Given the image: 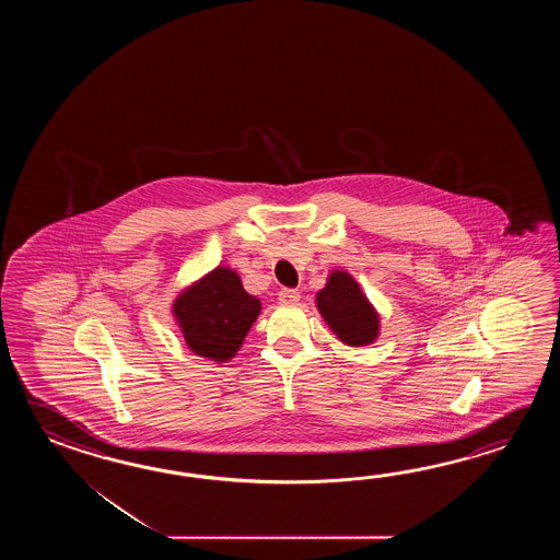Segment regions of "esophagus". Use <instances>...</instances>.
<instances>
[{
    "instance_id": "1",
    "label": "esophagus",
    "mask_w": 560,
    "mask_h": 560,
    "mask_svg": "<svg viewBox=\"0 0 560 560\" xmlns=\"http://www.w3.org/2000/svg\"><path fill=\"white\" fill-rule=\"evenodd\" d=\"M278 300H280V304H284V306H296L298 302H300V292L284 288V290L278 292Z\"/></svg>"
}]
</instances>
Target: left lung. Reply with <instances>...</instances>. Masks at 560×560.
Listing matches in <instances>:
<instances>
[{"label": "left lung", "instance_id": "left-lung-1", "mask_svg": "<svg viewBox=\"0 0 560 560\" xmlns=\"http://www.w3.org/2000/svg\"><path fill=\"white\" fill-rule=\"evenodd\" d=\"M316 308L346 346H370L381 334V314L346 270H332L316 294Z\"/></svg>", "mask_w": 560, "mask_h": 560}]
</instances>
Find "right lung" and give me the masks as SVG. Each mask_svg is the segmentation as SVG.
<instances>
[{"instance_id": "right-lung-1", "label": "right lung", "mask_w": 560, "mask_h": 560, "mask_svg": "<svg viewBox=\"0 0 560 560\" xmlns=\"http://www.w3.org/2000/svg\"><path fill=\"white\" fill-rule=\"evenodd\" d=\"M262 302L248 294L238 272L218 266L186 285L172 304V316L196 357L228 362L236 357Z\"/></svg>"}]
</instances>
